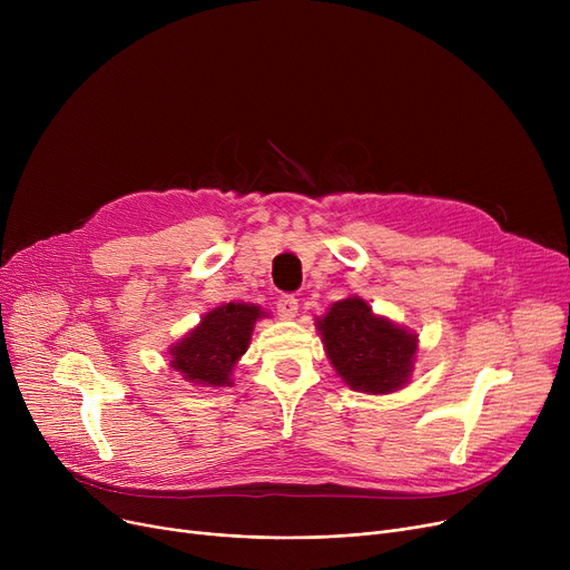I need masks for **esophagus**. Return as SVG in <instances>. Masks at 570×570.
<instances>
[{"label": "esophagus", "instance_id": "obj_1", "mask_svg": "<svg viewBox=\"0 0 570 570\" xmlns=\"http://www.w3.org/2000/svg\"><path fill=\"white\" fill-rule=\"evenodd\" d=\"M277 314L282 316V318H286V321H291V318H295V314H297V301L293 295H282L279 301H277Z\"/></svg>", "mask_w": 570, "mask_h": 570}]
</instances>
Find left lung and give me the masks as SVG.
Instances as JSON below:
<instances>
[{
	"instance_id": "8db88e82",
	"label": "left lung",
	"mask_w": 570,
	"mask_h": 570,
	"mask_svg": "<svg viewBox=\"0 0 570 570\" xmlns=\"http://www.w3.org/2000/svg\"><path fill=\"white\" fill-rule=\"evenodd\" d=\"M327 361L357 393L391 395L409 383L417 355V335L372 312L361 295H348L316 318Z\"/></svg>"
}]
</instances>
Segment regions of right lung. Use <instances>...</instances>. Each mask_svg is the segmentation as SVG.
Here are the masks:
<instances>
[{
    "label": "right lung",
    "mask_w": 570,
    "mask_h": 570,
    "mask_svg": "<svg viewBox=\"0 0 570 570\" xmlns=\"http://www.w3.org/2000/svg\"><path fill=\"white\" fill-rule=\"evenodd\" d=\"M265 316L267 312L252 303H224L209 309L168 348L170 367L200 387L233 385V370L252 344L256 321Z\"/></svg>",
    "instance_id": "add662e5"
}]
</instances>
